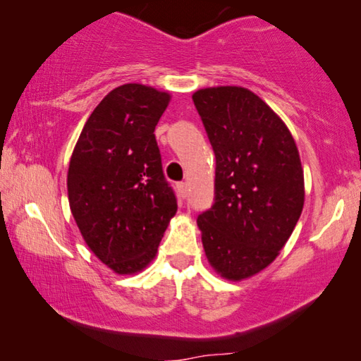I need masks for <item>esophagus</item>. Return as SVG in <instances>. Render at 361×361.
<instances>
[{
	"instance_id": "obj_1",
	"label": "esophagus",
	"mask_w": 361,
	"mask_h": 361,
	"mask_svg": "<svg viewBox=\"0 0 361 361\" xmlns=\"http://www.w3.org/2000/svg\"><path fill=\"white\" fill-rule=\"evenodd\" d=\"M177 192H179L180 199H185V197H187V184H185V182H180V184H177Z\"/></svg>"
}]
</instances>
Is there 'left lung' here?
Returning a JSON list of instances; mask_svg holds the SVG:
<instances>
[{
	"label": "left lung",
	"mask_w": 361,
	"mask_h": 361,
	"mask_svg": "<svg viewBox=\"0 0 361 361\" xmlns=\"http://www.w3.org/2000/svg\"><path fill=\"white\" fill-rule=\"evenodd\" d=\"M214 147L215 204L197 219L216 274L243 281L273 263L304 209V169L289 128L245 87L192 95Z\"/></svg>",
	"instance_id": "1"
}]
</instances>
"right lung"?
<instances>
[{"label":"right lung","instance_id":"right-lung-1","mask_svg":"<svg viewBox=\"0 0 361 361\" xmlns=\"http://www.w3.org/2000/svg\"><path fill=\"white\" fill-rule=\"evenodd\" d=\"M171 93L125 83L98 103L73 147L67 172L73 220L92 253L116 274L154 259L177 212L154 130Z\"/></svg>","mask_w":361,"mask_h":361}]
</instances>
